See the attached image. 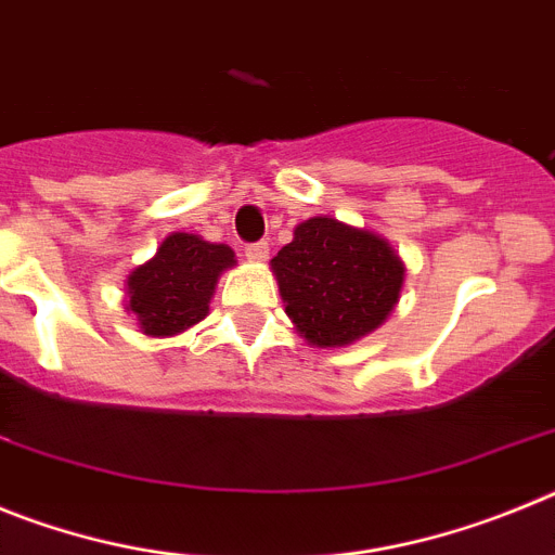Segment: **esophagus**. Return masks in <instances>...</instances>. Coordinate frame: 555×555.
I'll return each mask as SVG.
<instances>
[{
	"mask_svg": "<svg viewBox=\"0 0 555 555\" xmlns=\"http://www.w3.org/2000/svg\"><path fill=\"white\" fill-rule=\"evenodd\" d=\"M244 253H247V258L253 263H263L269 258V244L267 242H255V244H247L244 247Z\"/></svg>",
	"mask_w": 555,
	"mask_h": 555,
	"instance_id": "34e87169",
	"label": "esophagus"
}]
</instances>
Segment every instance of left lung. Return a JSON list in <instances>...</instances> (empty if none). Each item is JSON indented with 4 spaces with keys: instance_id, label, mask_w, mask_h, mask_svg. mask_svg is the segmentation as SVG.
Listing matches in <instances>:
<instances>
[{
    "instance_id": "left-lung-1",
    "label": "left lung",
    "mask_w": 555,
    "mask_h": 555,
    "mask_svg": "<svg viewBox=\"0 0 555 555\" xmlns=\"http://www.w3.org/2000/svg\"><path fill=\"white\" fill-rule=\"evenodd\" d=\"M288 320L313 347H345L386 322L405 267L386 238L331 217L297 224L272 258Z\"/></svg>"
}]
</instances>
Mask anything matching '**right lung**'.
Listing matches in <instances>:
<instances>
[{
  "mask_svg": "<svg viewBox=\"0 0 555 555\" xmlns=\"http://www.w3.org/2000/svg\"><path fill=\"white\" fill-rule=\"evenodd\" d=\"M235 267L228 244H210L203 235H166L155 258L127 278V311L135 313L146 336H178L208 317L219 274Z\"/></svg>",
  "mask_w": 555,
  "mask_h": 555,
  "instance_id": "right-lung-1",
  "label": "right lung"
}]
</instances>
